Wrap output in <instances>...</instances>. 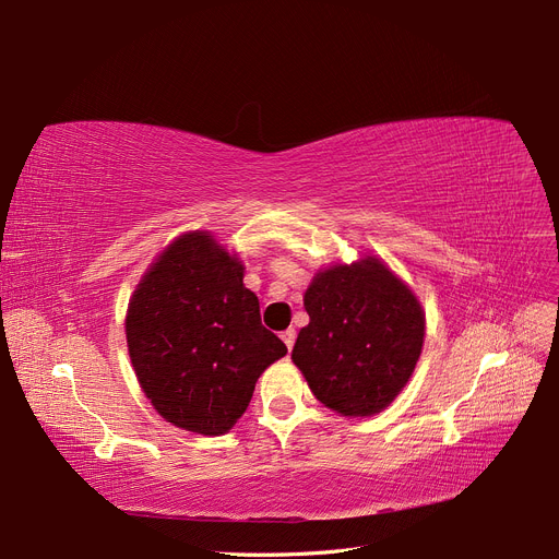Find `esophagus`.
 I'll list each match as a JSON object with an SVG mask.
<instances>
[{
  "mask_svg": "<svg viewBox=\"0 0 559 559\" xmlns=\"http://www.w3.org/2000/svg\"><path fill=\"white\" fill-rule=\"evenodd\" d=\"M281 337H283L285 347H287V349H293V347H295V340H297V331H295V329H287V331H283V333H281Z\"/></svg>",
  "mask_w": 559,
  "mask_h": 559,
  "instance_id": "1",
  "label": "esophagus"
}]
</instances>
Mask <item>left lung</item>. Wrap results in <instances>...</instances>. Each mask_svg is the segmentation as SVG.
Here are the masks:
<instances>
[{
  "label": "left lung",
  "mask_w": 559,
  "mask_h": 559,
  "mask_svg": "<svg viewBox=\"0 0 559 559\" xmlns=\"http://www.w3.org/2000/svg\"><path fill=\"white\" fill-rule=\"evenodd\" d=\"M308 326L297 335L295 366L312 395L343 416H374L416 370L425 312L377 258L333 264L304 295Z\"/></svg>",
  "instance_id": "obj_1"
}]
</instances>
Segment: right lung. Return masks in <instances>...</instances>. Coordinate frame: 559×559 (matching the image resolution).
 <instances>
[{"label": "right lung", "instance_id": "obj_1", "mask_svg": "<svg viewBox=\"0 0 559 559\" xmlns=\"http://www.w3.org/2000/svg\"><path fill=\"white\" fill-rule=\"evenodd\" d=\"M126 333L134 374L157 414L203 436L226 433L258 377L287 354L260 322L245 264L203 230L180 235L143 274Z\"/></svg>", "mask_w": 559, "mask_h": 559}]
</instances>
